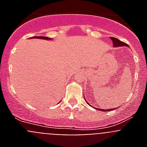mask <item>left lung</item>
<instances>
[{
  "label": "left lung",
  "mask_w": 147,
  "mask_h": 147,
  "mask_svg": "<svg viewBox=\"0 0 147 147\" xmlns=\"http://www.w3.org/2000/svg\"><path fill=\"white\" fill-rule=\"evenodd\" d=\"M110 39L112 40L113 41V46L114 47H119V46H127V47H129V45H127V43H125V42H123L122 41H121V40H118L117 38H115V37H110ZM86 101V100H85ZM87 104H88V105H90V106H91V105H90L89 103H88V102L86 101ZM115 108H114V110H115ZM98 110H100V111H103V112H105V111H111V110H113V109H108V110H100V109H98Z\"/></svg>",
  "instance_id": "1"
}]
</instances>
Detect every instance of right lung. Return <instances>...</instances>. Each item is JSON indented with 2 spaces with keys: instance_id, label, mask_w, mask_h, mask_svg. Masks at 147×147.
<instances>
[{
  "instance_id": "1",
  "label": "right lung",
  "mask_w": 147,
  "mask_h": 147,
  "mask_svg": "<svg viewBox=\"0 0 147 147\" xmlns=\"http://www.w3.org/2000/svg\"><path fill=\"white\" fill-rule=\"evenodd\" d=\"M31 38H37V39H44V40H52L51 38L50 37H32Z\"/></svg>"
}]
</instances>
